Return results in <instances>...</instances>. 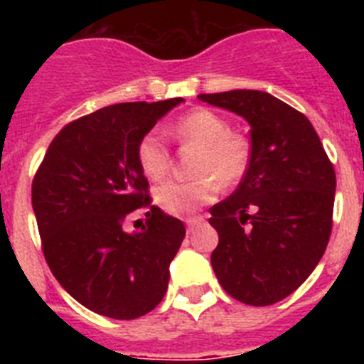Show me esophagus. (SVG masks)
Masks as SVG:
<instances>
[{"instance_id": "1", "label": "esophagus", "mask_w": 364, "mask_h": 364, "mask_svg": "<svg viewBox=\"0 0 364 364\" xmlns=\"http://www.w3.org/2000/svg\"><path fill=\"white\" fill-rule=\"evenodd\" d=\"M202 224H204V218H202V217H193V218H188V220H186V226H188V231H193V230H195V228L202 226Z\"/></svg>"}]
</instances>
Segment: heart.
<instances>
[{
	"label": "heart",
	"instance_id": "b5f03b06",
	"mask_svg": "<svg viewBox=\"0 0 364 364\" xmlns=\"http://www.w3.org/2000/svg\"><path fill=\"white\" fill-rule=\"evenodd\" d=\"M173 136L184 146L198 147L191 180H166L154 189V198L167 213L188 217L213 200L220 186H235L246 175L252 146L231 131L226 118L211 109H195L171 125ZM136 159L149 178H162L169 169V149L156 133L144 134Z\"/></svg>",
	"mask_w": 364,
	"mask_h": 364
}]
</instances>
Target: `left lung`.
<instances>
[{"mask_svg":"<svg viewBox=\"0 0 364 364\" xmlns=\"http://www.w3.org/2000/svg\"><path fill=\"white\" fill-rule=\"evenodd\" d=\"M250 124L252 160L239 188L210 210L211 266L237 301L268 306L319 264L332 233L336 171L302 112L262 91L198 95Z\"/></svg>","mask_w":364,"mask_h":364,"instance_id":"left-lung-1","label":"left lung"}]
</instances>
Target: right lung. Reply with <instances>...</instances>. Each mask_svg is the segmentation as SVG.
<instances>
[{"instance_id": "add662e5", "label": "right lung", "mask_w": 364, "mask_h": 364, "mask_svg": "<svg viewBox=\"0 0 364 364\" xmlns=\"http://www.w3.org/2000/svg\"><path fill=\"white\" fill-rule=\"evenodd\" d=\"M184 98L131 102L78 118L56 134L32 182L43 255L80 304L111 319H136L167 291L184 222L151 204L138 142ZM147 207L146 226L123 222Z\"/></svg>"}]
</instances>
